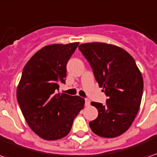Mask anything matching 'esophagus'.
Returning <instances> with one entry per match:
<instances>
[{
    "mask_svg": "<svg viewBox=\"0 0 157 157\" xmlns=\"http://www.w3.org/2000/svg\"><path fill=\"white\" fill-rule=\"evenodd\" d=\"M85 105L86 106L90 105V100L88 99V98H85Z\"/></svg>",
    "mask_w": 157,
    "mask_h": 157,
    "instance_id": "obj_1",
    "label": "esophagus"
}]
</instances>
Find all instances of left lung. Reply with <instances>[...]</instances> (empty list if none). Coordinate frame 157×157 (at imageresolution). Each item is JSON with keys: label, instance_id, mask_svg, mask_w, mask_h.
Masks as SVG:
<instances>
[{"label": "left lung", "instance_id": "left-lung-1", "mask_svg": "<svg viewBox=\"0 0 157 157\" xmlns=\"http://www.w3.org/2000/svg\"><path fill=\"white\" fill-rule=\"evenodd\" d=\"M78 49L108 96L106 104L91 102L98 111V116L89 122V127L102 137L120 136L130 128L141 105L143 93L141 72L128 52L113 44L86 43Z\"/></svg>", "mask_w": 157, "mask_h": 157}]
</instances>
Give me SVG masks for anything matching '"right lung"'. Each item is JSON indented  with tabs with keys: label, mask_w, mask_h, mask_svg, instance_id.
I'll use <instances>...</instances> for the list:
<instances>
[{
	"label": "right lung",
	"mask_w": 157,
	"mask_h": 157,
	"mask_svg": "<svg viewBox=\"0 0 157 157\" xmlns=\"http://www.w3.org/2000/svg\"><path fill=\"white\" fill-rule=\"evenodd\" d=\"M79 43L43 47L24 67L16 97L25 121L40 137L55 141L67 136L84 107L79 96L57 94L65 83L66 65Z\"/></svg>",
	"instance_id": "1"
}]
</instances>
